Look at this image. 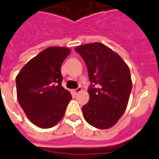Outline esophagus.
Returning <instances> with one entry per match:
<instances>
[{"mask_svg":"<svg viewBox=\"0 0 159 159\" xmlns=\"http://www.w3.org/2000/svg\"><path fill=\"white\" fill-rule=\"evenodd\" d=\"M80 92H82V89H81V87H79V88H77L76 89H74V90L72 91V93H74L75 95L79 94V93H80Z\"/></svg>","mask_w":159,"mask_h":159,"instance_id":"esophagus-1","label":"esophagus"}]
</instances>
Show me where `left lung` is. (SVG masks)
Wrapping results in <instances>:
<instances>
[{
	"label": "left lung",
	"mask_w": 159,
	"mask_h": 159,
	"mask_svg": "<svg viewBox=\"0 0 159 159\" xmlns=\"http://www.w3.org/2000/svg\"><path fill=\"white\" fill-rule=\"evenodd\" d=\"M75 50L84 60L91 82L89 101L82 107L84 117L95 128H111L128 104L132 89L129 68L103 43H88Z\"/></svg>",
	"instance_id": "8db88e82"
}]
</instances>
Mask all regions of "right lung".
<instances>
[{
    "instance_id": "obj_1",
    "label": "right lung",
    "mask_w": 159,
    "mask_h": 159,
    "mask_svg": "<svg viewBox=\"0 0 159 159\" xmlns=\"http://www.w3.org/2000/svg\"><path fill=\"white\" fill-rule=\"evenodd\" d=\"M70 53L66 47H48L30 60L16 77L19 104L29 120L40 128L55 125L72 98L61 84V66Z\"/></svg>"
}]
</instances>
